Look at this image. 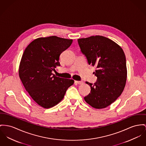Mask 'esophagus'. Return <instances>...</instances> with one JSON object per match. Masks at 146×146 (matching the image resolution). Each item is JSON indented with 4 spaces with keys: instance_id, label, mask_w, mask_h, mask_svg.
<instances>
[{
    "instance_id": "1",
    "label": "esophagus",
    "mask_w": 146,
    "mask_h": 146,
    "mask_svg": "<svg viewBox=\"0 0 146 146\" xmlns=\"http://www.w3.org/2000/svg\"><path fill=\"white\" fill-rule=\"evenodd\" d=\"M75 82L78 84H82L84 83L82 81H75Z\"/></svg>"
}]
</instances>
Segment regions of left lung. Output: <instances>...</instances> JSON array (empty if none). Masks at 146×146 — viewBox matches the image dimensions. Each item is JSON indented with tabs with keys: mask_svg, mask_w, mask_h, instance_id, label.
<instances>
[{
	"mask_svg": "<svg viewBox=\"0 0 146 146\" xmlns=\"http://www.w3.org/2000/svg\"><path fill=\"white\" fill-rule=\"evenodd\" d=\"M82 53L89 65L96 66V82H86L91 92L84 97L92 107L101 109L108 106L123 92L127 80L126 60L122 49L115 42L96 35L78 40Z\"/></svg>",
	"mask_w": 146,
	"mask_h": 146,
	"instance_id": "8db88e82",
	"label": "left lung"
}]
</instances>
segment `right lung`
<instances>
[{
	"mask_svg": "<svg viewBox=\"0 0 146 146\" xmlns=\"http://www.w3.org/2000/svg\"><path fill=\"white\" fill-rule=\"evenodd\" d=\"M71 39L56 36L39 38L25 50L19 68V78L30 96L39 105L49 108L56 105L64 97L74 81L56 77L52 73L60 54L70 47Z\"/></svg>",
	"mask_w": 146,
	"mask_h": 146,
	"instance_id": "right-lung-1",
	"label": "right lung"
}]
</instances>
